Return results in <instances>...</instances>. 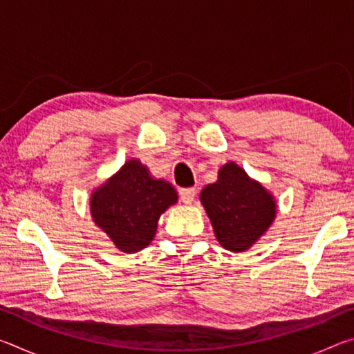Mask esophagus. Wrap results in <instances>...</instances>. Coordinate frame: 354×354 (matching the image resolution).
I'll return each mask as SVG.
<instances>
[{
    "label": "esophagus",
    "mask_w": 354,
    "mask_h": 354,
    "mask_svg": "<svg viewBox=\"0 0 354 354\" xmlns=\"http://www.w3.org/2000/svg\"><path fill=\"white\" fill-rule=\"evenodd\" d=\"M195 195H196V190L194 187L179 190V196H181V200H183V203H185V205H190V203L194 201Z\"/></svg>",
    "instance_id": "esophagus-1"
}]
</instances>
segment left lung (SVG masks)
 Listing matches in <instances>:
<instances>
[{"label": "left lung", "mask_w": 354, "mask_h": 354, "mask_svg": "<svg viewBox=\"0 0 354 354\" xmlns=\"http://www.w3.org/2000/svg\"><path fill=\"white\" fill-rule=\"evenodd\" d=\"M220 245L241 253L259 241L277 215V201L261 183L251 179L236 162L218 170L217 183L200 194Z\"/></svg>", "instance_id": "8db88e82"}]
</instances>
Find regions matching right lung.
Returning <instances> with one entry per match:
<instances>
[{
    "label": "right lung",
    "mask_w": 354,
    "mask_h": 354,
    "mask_svg": "<svg viewBox=\"0 0 354 354\" xmlns=\"http://www.w3.org/2000/svg\"><path fill=\"white\" fill-rule=\"evenodd\" d=\"M176 201L170 183L154 179L140 160L131 159L93 190L91 212L120 251L136 253L151 243L159 217Z\"/></svg>",
    "instance_id": "1"
}]
</instances>
